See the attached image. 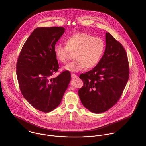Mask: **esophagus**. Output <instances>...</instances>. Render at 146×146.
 <instances>
[{
  "instance_id": "esophagus-1",
  "label": "esophagus",
  "mask_w": 146,
  "mask_h": 146,
  "mask_svg": "<svg viewBox=\"0 0 146 146\" xmlns=\"http://www.w3.org/2000/svg\"><path fill=\"white\" fill-rule=\"evenodd\" d=\"M71 77H72V78H77V75H76L75 74H71Z\"/></svg>"
}]
</instances>
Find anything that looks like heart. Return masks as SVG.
<instances>
[{
    "label": "heart",
    "instance_id": "obj_1",
    "mask_svg": "<svg viewBox=\"0 0 146 146\" xmlns=\"http://www.w3.org/2000/svg\"><path fill=\"white\" fill-rule=\"evenodd\" d=\"M65 44L66 46L56 44L54 52L57 60L63 64L67 62L70 52H74L75 60L63 67V70L70 72H78L86 67H94L105 51L103 40L87 33H77L66 38Z\"/></svg>",
    "mask_w": 146,
    "mask_h": 146
}]
</instances>
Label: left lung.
I'll return each instance as SVG.
<instances>
[{
    "instance_id": "8db88e82",
    "label": "left lung",
    "mask_w": 146,
    "mask_h": 146,
    "mask_svg": "<svg viewBox=\"0 0 146 146\" xmlns=\"http://www.w3.org/2000/svg\"><path fill=\"white\" fill-rule=\"evenodd\" d=\"M129 75L125 50L106 32V48L101 59L93 69L80 75L84 82L78 91L82 105L94 113L106 111L119 99Z\"/></svg>"
}]
</instances>
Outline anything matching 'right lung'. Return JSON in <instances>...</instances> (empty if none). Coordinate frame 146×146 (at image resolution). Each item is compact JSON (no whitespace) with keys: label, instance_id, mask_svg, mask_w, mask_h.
Segmentation results:
<instances>
[{"label":"right lung","instance_id":"add662e5","mask_svg":"<svg viewBox=\"0 0 146 146\" xmlns=\"http://www.w3.org/2000/svg\"><path fill=\"white\" fill-rule=\"evenodd\" d=\"M65 30L58 27L36 28L17 60L16 73L21 92L33 108L44 113L59 106L71 80L68 71L51 77L59 69L54 48Z\"/></svg>","mask_w":146,"mask_h":146}]
</instances>
